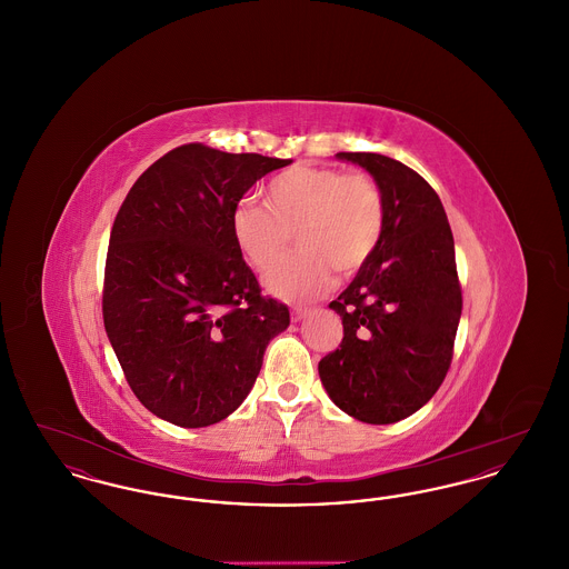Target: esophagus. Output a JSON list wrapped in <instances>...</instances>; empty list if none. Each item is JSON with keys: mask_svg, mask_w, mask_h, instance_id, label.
<instances>
[{"mask_svg": "<svg viewBox=\"0 0 569 569\" xmlns=\"http://www.w3.org/2000/svg\"><path fill=\"white\" fill-rule=\"evenodd\" d=\"M307 316H309V311L302 309V307H295V309H292V322H300V320H305Z\"/></svg>", "mask_w": 569, "mask_h": 569, "instance_id": "34e87169", "label": "esophagus"}]
</instances>
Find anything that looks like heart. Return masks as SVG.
<instances>
[{"label":"heart","mask_w":569,"mask_h":569,"mask_svg":"<svg viewBox=\"0 0 569 569\" xmlns=\"http://www.w3.org/2000/svg\"><path fill=\"white\" fill-rule=\"evenodd\" d=\"M267 204L244 198L232 216V232L244 258L267 271L298 237L295 257L267 274L272 297L309 302L325 295L335 272L352 274L376 251L383 232V196L365 172L295 166L272 177Z\"/></svg>","instance_id":"heart-1"}]
</instances>
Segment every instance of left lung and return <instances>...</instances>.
<instances>
[{"label":"left lung","instance_id":"8db88e82","mask_svg":"<svg viewBox=\"0 0 569 569\" xmlns=\"http://www.w3.org/2000/svg\"><path fill=\"white\" fill-rule=\"evenodd\" d=\"M365 168L383 196V232L352 283L328 307L343 341L318 365L330 401L367 425L418 411L448 373L459 328L455 239L433 188L379 153H337Z\"/></svg>","mask_w":569,"mask_h":569}]
</instances>
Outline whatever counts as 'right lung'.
I'll return each mask as SVG.
<instances>
[{"label":"right lung","mask_w":569,"mask_h":569,"mask_svg":"<svg viewBox=\"0 0 569 569\" xmlns=\"http://www.w3.org/2000/svg\"><path fill=\"white\" fill-rule=\"evenodd\" d=\"M292 160L191 142L151 163L110 232L104 326L138 401L183 429L228 418L290 326L234 241L249 188Z\"/></svg>","instance_id":"1"}]
</instances>
